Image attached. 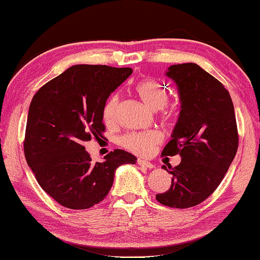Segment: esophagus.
<instances>
[{
  "label": "esophagus",
  "instance_id": "obj_1",
  "mask_svg": "<svg viewBox=\"0 0 260 260\" xmlns=\"http://www.w3.org/2000/svg\"><path fill=\"white\" fill-rule=\"evenodd\" d=\"M138 164H139L140 167H145L147 169H154L155 168V164H152L150 160L143 159V158H139L138 159Z\"/></svg>",
  "mask_w": 260,
  "mask_h": 260
}]
</instances>
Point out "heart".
Here are the masks:
<instances>
[{"mask_svg":"<svg viewBox=\"0 0 260 260\" xmlns=\"http://www.w3.org/2000/svg\"><path fill=\"white\" fill-rule=\"evenodd\" d=\"M135 90H137L141 101L152 111L164 109L169 102L168 91L163 88L162 84H159L156 81L145 80L139 82L135 86ZM118 104V94L111 96L110 100L106 102L104 110H103V118H104L105 122H112L114 120L115 115H117ZM160 140H162L160 134L155 131L139 132V133H129L122 137L121 145L131 151L145 155L151 152Z\"/></svg>","mask_w":260,"mask_h":260,"instance_id":"obj_1","label":"heart"}]
</instances>
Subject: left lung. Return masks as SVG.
I'll list each match as a JSON object with an SVG mask.
<instances>
[{
    "mask_svg": "<svg viewBox=\"0 0 260 260\" xmlns=\"http://www.w3.org/2000/svg\"><path fill=\"white\" fill-rule=\"evenodd\" d=\"M166 75L177 86L180 112L162 155L182 160L162 167L172 175L171 186L156 199L188 208L207 199L228 171L238 147L236 118L228 90L198 64L170 66Z\"/></svg>",
    "mask_w": 260,
    "mask_h": 260,
    "instance_id": "1",
    "label": "left lung"
}]
</instances>
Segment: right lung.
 <instances>
[{"label": "right lung", "mask_w": 260, "mask_h": 260, "mask_svg": "<svg viewBox=\"0 0 260 260\" xmlns=\"http://www.w3.org/2000/svg\"><path fill=\"white\" fill-rule=\"evenodd\" d=\"M132 73V68L75 64L32 98L24 154L41 188L64 207L86 209L101 203L118 167L137 163L121 149L92 162L83 146L102 138L106 101Z\"/></svg>", "instance_id": "1"}]
</instances>
